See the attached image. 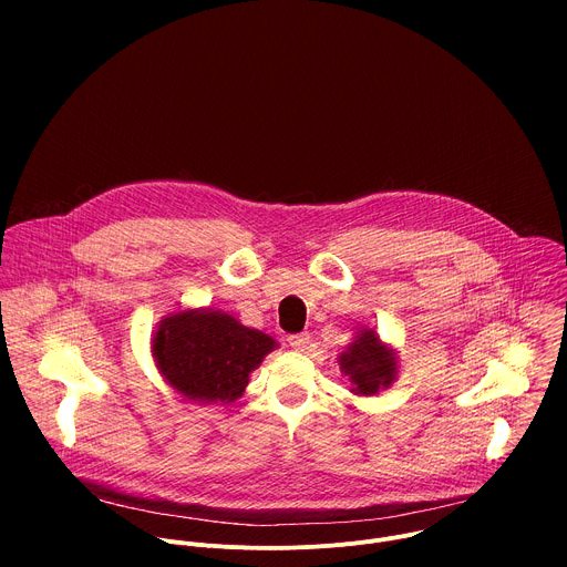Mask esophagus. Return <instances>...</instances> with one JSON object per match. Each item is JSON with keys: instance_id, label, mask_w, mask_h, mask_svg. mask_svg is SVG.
Listing matches in <instances>:
<instances>
[{"instance_id": "1", "label": "esophagus", "mask_w": 567, "mask_h": 567, "mask_svg": "<svg viewBox=\"0 0 567 567\" xmlns=\"http://www.w3.org/2000/svg\"><path fill=\"white\" fill-rule=\"evenodd\" d=\"M287 343L293 348V350H298V352H302L305 348H307V343H309V334H291L289 339H287Z\"/></svg>"}]
</instances>
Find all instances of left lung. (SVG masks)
I'll use <instances>...</instances> for the list:
<instances>
[{
	"label": "left lung",
	"mask_w": 567,
	"mask_h": 567,
	"mask_svg": "<svg viewBox=\"0 0 567 567\" xmlns=\"http://www.w3.org/2000/svg\"><path fill=\"white\" fill-rule=\"evenodd\" d=\"M341 372L350 379L352 392L372 396L390 388L396 379V352L385 346L374 330L361 328L348 350L339 357Z\"/></svg>",
	"instance_id": "8db88e82"
}]
</instances>
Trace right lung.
<instances>
[{
	"label": "right lung",
	"mask_w": 567,
	"mask_h": 567,
	"mask_svg": "<svg viewBox=\"0 0 567 567\" xmlns=\"http://www.w3.org/2000/svg\"><path fill=\"white\" fill-rule=\"evenodd\" d=\"M278 343L221 309H182L158 320L152 357L164 381L197 403H233Z\"/></svg>",
	"instance_id": "add662e5"
}]
</instances>
